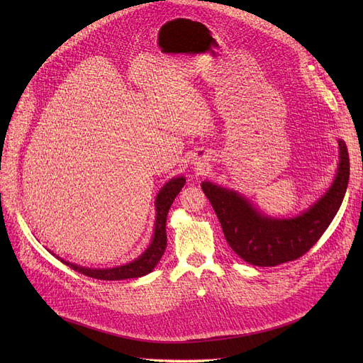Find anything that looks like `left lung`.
I'll return each instance as SVG.
<instances>
[{"mask_svg": "<svg viewBox=\"0 0 363 363\" xmlns=\"http://www.w3.org/2000/svg\"><path fill=\"white\" fill-rule=\"evenodd\" d=\"M338 145L340 166L331 188L308 212L294 219L264 218L237 193L212 182L201 184L228 244L242 260L255 266H277L301 257L318 242L337 215L349 184L347 147L341 140Z\"/></svg>", "mask_w": 363, "mask_h": 363, "instance_id": "obj_1", "label": "left lung"}]
</instances>
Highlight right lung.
Listing matches in <instances>:
<instances>
[{
  "label": "right lung",
  "mask_w": 363,
  "mask_h": 363,
  "mask_svg": "<svg viewBox=\"0 0 363 363\" xmlns=\"http://www.w3.org/2000/svg\"><path fill=\"white\" fill-rule=\"evenodd\" d=\"M185 184V178H174L170 179L162 189L156 199V228H155V237H152V241L150 244L148 249L145 250L144 255H141L137 260H133L128 264L118 266V268H111V269H89V268H82V266L73 264L69 262H65L67 266L73 271H78L79 274H84L86 277L95 278V279H106V281H121V279H128V278H138L143 275L150 274L155 266L160 262L164 250H166V244H167V237H166V218L167 212L179 194Z\"/></svg>",
  "instance_id": "obj_1"
}]
</instances>
